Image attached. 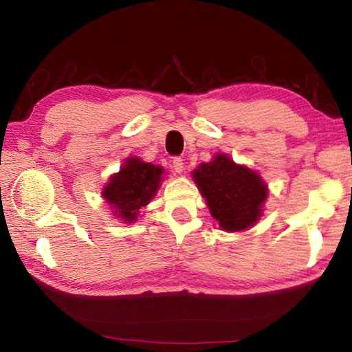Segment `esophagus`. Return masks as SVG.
<instances>
[{
  "label": "esophagus",
  "instance_id": "1",
  "mask_svg": "<svg viewBox=\"0 0 352 352\" xmlns=\"http://www.w3.org/2000/svg\"><path fill=\"white\" fill-rule=\"evenodd\" d=\"M172 168H174V170H175V172H178V174H182L183 169H184V163H183V160H182L180 157L174 158V162H172Z\"/></svg>",
  "mask_w": 352,
  "mask_h": 352
}]
</instances>
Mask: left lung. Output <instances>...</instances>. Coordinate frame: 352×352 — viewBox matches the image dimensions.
<instances>
[{
  "label": "left lung",
  "instance_id": "obj_1",
  "mask_svg": "<svg viewBox=\"0 0 352 352\" xmlns=\"http://www.w3.org/2000/svg\"><path fill=\"white\" fill-rule=\"evenodd\" d=\"M192 178L222 230H248L262 216L269 195L267 184L259 174L236 164L228 155H214L212 162L201 163L192 172Z\"/></svg>",
  "mask_w": 352,
  "mask_h": 352
}]
</instances>
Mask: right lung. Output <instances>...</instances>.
<instances>
[{
    "mask_svg": "<svg viewBox=\"0 0 352 352\" xmlns=\"http://www.w3.org/2000/svg\"><path fill=\"white\" fill-rule=\"evenodd\" d=\"M163 168L130 157L118 174L111 175L102 189V197L113 214L127 223H133L140 210L153 199L163 180Z\"/></svg>",
    "mask_w": 352,
    "mask_h": 352,
    "instance_id": "add662e5",
    "label": "right lung"
}]
</instances>
